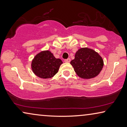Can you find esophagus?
Returning a JSON list of instances; mask_svg holds the SVG:
<instances>
[{"label": "esophagus", "instance_id": "1", "mask_svg": "<svg viewBox=\"0 0 127 127\" xmlns=\"http://www.w3.org/2000/svg\"><path fill=\"white\" fill-rule=\"evenodd\" d=\"M70 61H71V59H70L69 58H68L67 59L64 60V62H66V63H69Z\"/></svg>", "mask_w": 127, "mask_h": 127}]
</instances>
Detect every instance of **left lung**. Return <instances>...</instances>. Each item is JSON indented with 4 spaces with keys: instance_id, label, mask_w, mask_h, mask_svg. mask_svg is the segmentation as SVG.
<instances>
[{
    "instance_id": "1",
    "label": "left lung",
    "mask_w": 127,
    "mask_h": 127,
    "mask_svg": "<svg viewBox=\"0 0 127 127\" xmlns=\"http://www.w3.org/2000/svg\"><path fill=\"white\" fill-rule=\"evenodd\" d=\"M71 64L79 77L91 79L96 76L103 67V60L99 54L88 48H80L76 53Z\"/></svg>"
}]
</instances>
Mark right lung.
Instances as JSON below:
<instances>
[{
    "label": "right lung",
    "mask_w": 127,
    "mask_h": 127,
    "mask_svg": "<svg viewBox=\"0 0 127 127\" xmlns=\"http://www.w3.org/2000/svg\"><path fill=\"white\" fill-rule=\"evenodd\" d=\"M63 62L60 59H56L49 51L40 52L32 62V69L37 76L48 79L54 76L58 72Z\"/></svg>",
    "instance_id": "right-lung-1"
}]
</instances>
